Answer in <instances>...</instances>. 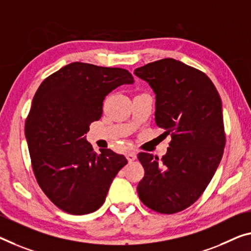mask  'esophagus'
Segmentation results:
<instances>
[{
	"label": "esophagus",
	"instance_id": "1",
	"mask_svg": "<svg viewBox=\"0 0 251 251\" xmlns=\"http://www.w3.org/2000/svg\"><path fill=\"white\" fill-rule=\"evenodd\" d=\"M136 158H137L136 152H132V151H131V152H128V153H126V159H128L129 163H132V161H133L134 159H136Z\"/></svg>",
	"mask_w": 251,
	"mask_h": 251
}]
</instances>
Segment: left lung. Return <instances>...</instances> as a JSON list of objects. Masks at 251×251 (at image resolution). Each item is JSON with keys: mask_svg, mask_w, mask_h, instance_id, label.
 Masks as SVG:
<instances>
[{"mask_svg": "<svg viewBox=\"0 0 251 251\" xmlns=\"http://www.w3.org/2000/svg\"><path fill=\"white\" fill-rule=\"evenodd\" d=\"M156 94L155 121L172 140L159 159L139 152L145 176L137 191L141 202L163 214L191 206L211 182L226 146L222 103L203 72L165 58L134 71Z\"/></svg>", "mask_w": 251, "mask_h": 251, "instance_id": "obj_1", "label": "left lung"}]
</instances>
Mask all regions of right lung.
I'll return each mask as SVG.
<instances>
[{"label": "right lung", "instance_id": "add662e5", "mask_svg": "<svg viewBox=\"0 0 251 251\" xmlns=\"http://www.w3.org/2000/svg\"><path fill=\"white\" fill-rule=\"evenodd\" d=\"M126 69L68 64L40 84L25 121V138L39 186L69 214L102 206L110 185L128 160L111 149L95 152L85 134L102 117L103 101L114 88L132 84Z\"/></svg>", "mask_w": 251, "mask_h": 251}]
</instances>
